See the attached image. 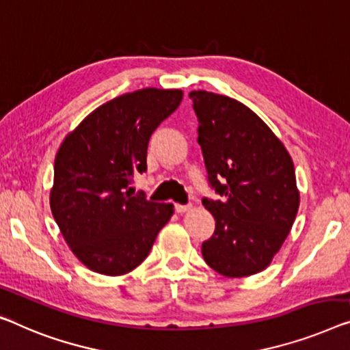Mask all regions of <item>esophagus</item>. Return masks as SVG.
<instances>
[{
	"label": "esophagus",
	"mask_w": 350,
	"mask_h": 350,
	"mask_svg": "<svg viewBox=\"0 0 350 350\" xmlns=\"http://www.w3.org/2000/svg\"><path fill=\"white\" fill-rule=\"evenodd\" d=\"M174 208H176L177 213H184V212L191 211L193 206H191V204H176Z\"/></svg>",
	"instance_id": "1"
}]
</instances>
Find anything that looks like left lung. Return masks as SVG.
I'll list each match as a JSON object with an SVG mask.
<instances>
[{"mask_svg": "<svg viewBox=\"0 0 350 350\" xmlns=\"http://www.w3.org/2000/svg\"><path fill=\"white\" fill-rule=\"evenodd\" d=\"M208 182L202 200L215 232L202 243L208 267L228 278L262 272L286 241L300 204L292 159L270 127L236 98L191 91Z\"/></svg>", "mask_w": 350, "mask_h": 350, "instance_id": "obj_1", "label": "left lung"}]
</instances>
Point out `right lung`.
Here are the masks:
<instances>
[{
	"instance_id": "obj_1",
	"label": "right lung",
	"mask_w": 350,
	"mask_h": 350,
	"mask_svg": "<svg viewBox=\"0 0 350 350\" xmlns=\"http://www.w3.org/2000/svg\"><path fill=\"white\" fill-rule=\"evenodd\" d=\"M180 90L144 88L103 103L72 130L55 159L50 207L72 253L92 272L119 276L137 269L174 213L173 204L132 195L148 170V144L176 111Z\"/></svg>"
}]
</instances>
